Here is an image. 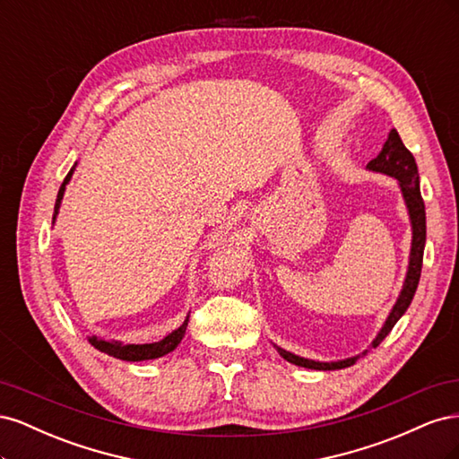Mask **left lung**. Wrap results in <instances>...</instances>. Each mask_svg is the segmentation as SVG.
Masks as SVG:
<instances>
[{"label":"left lung","instance_id":"obj_1","mask_svg":"<svg viewBox=\"0 0 459 459\" xmlns=\"http://www.w3.org/2000/svg\"><path fill=\"white\" fill-rule=\"evenodd\" d=\"M366 169L369 172L383 174V176L396 179L398 189L402 193V199H404V204H406L410 228H411V245H410L408 270H406L404 283H402L398 299L393 304V308H391V312H388L381 329L377 331V335L373 337V341L368 346V349H375V346H379L381 341L388 335V333H391V329L396 325L398 319L404 316V312L411 304L415 290H418L420 277H421V266H423L427 224H425V203L421 199V189H420L418 164H415V159L406 149V145L402 143L396 130H391V134H388V140L383 145V151L379 152L377 159H373L366 166ZM273 349L280 352V356L283 359H287V362L300 366V368H307V369H317V371H333V369L349 368L356 362L359 356L368 354V349H366L356 356H349L342 359H331V362H319V359L304 358V356L289 352L277 344H273Z\"/></svg>","mask_w":459,"mask_h":459}]
</instances>
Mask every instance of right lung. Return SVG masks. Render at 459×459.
<instances>
[{"label": "right lung", "mask_w": 459, "mask_h": 459, "mask_svg": "<svg viewBox=\"0 0 459 459\" xmlns=\"http://www.w3.org/2000/svg\"><path fill=\"white\" fill-rule=\"evenodd\" d=\"M78 162H74V166L71 169V172L66 174L65 182L61 184L59 187V193H57V201H55V212H53V224L55 220H57L59 216V211H61V203H63V197H65V191H66V186L68 182L73 179V174L76 170ZM187 322H189V314L186 316L184 324L179 325L178 329H174L172 333H169L164 339L160 341H155V342H145V344H124L122 341H115V339H103V337H97V335H88V341L91 346H95L97 351H101L108 356L113 358H118V359H124V362H143V359H155V358H160V356H166L169 352H172L176 346L182 342L184 335H186V329H187Z\"/></svg>", "instance_id": "obj_1"}]
</instances>
